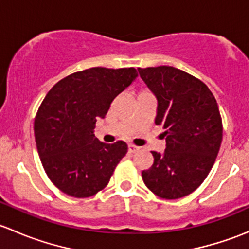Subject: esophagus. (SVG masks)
<instances>
[{
  "label": "esophagus",
  "mask_w": 249,
  "mask_h": 249,
  "mask_svg": "<svg viewBox=\"0 0 249 249\" xmlns=\"http://www.w3.org/2000/svg\"><path fill=\"white\" fill-rule=\"evenodd\" d=\"M140 148L137 147V145H135V144H129V152L130 153H135V152H137V150H139Z\"/></svg>",
  "instance_id": "34e87169"
}]
</instances>
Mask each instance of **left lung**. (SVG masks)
<instances>
[{"label": "left lung", "mask_w": 249, "mask_h": 249, "mask_svg": "<svg viewBox=\"0 0 249 249\" xmlns=\"http://www.w3.org/2000/svg\"><path fill=\"white\" fill-rule=\"evenodd\" d=\"M158 100L155 124L165 129L164 154L152 152L154 162L142 171L150 192L166 200L196 190L215 161L223 124L214 96L207 85L172 66L139 69Z\"/></svg>", "instance_id": "obj_1"}]
</instances>
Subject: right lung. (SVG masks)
Here are the masks:
<instances>
[{
    "instance_id": "right-lung-1",
    "label": "right lung",
    "mask_w": 249,
    "mask_h": 249,
    "mask_svg": "<svg viewBox=\"0 0 249 249\" xmlns=\"http://www.w3.org/2000/svg\"><path fill=\"white\" fill-rule=\"evenodd\" d=\"M136 77L134 67H92L57 82L44 97L35 118L37 150L47 176L62 193L89 197L108 184L127 144L99 141L95 124Z\"/></svg>"
}]
</instances>
